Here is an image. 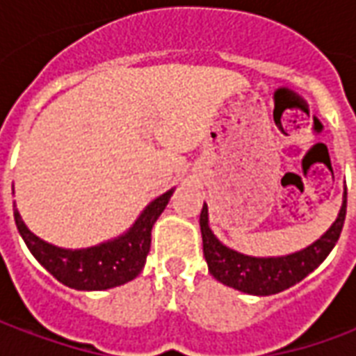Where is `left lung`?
<instances>
[{
    "label": "left lung",
    "mask_w": 356,
    "mask_h": 356,
    "mask_svg": "<svg viewBox=\"0 0 356 356\" xmlns=\"http://www.w3.org/2000/svg\"><path fill=\"white\" fill-rule=\"evenodd\" d=\"M345 211H347V191L343 193V206L339 209L336 223L314 244L298 254L284 255V257H250L229 250L213 236V232L208 227V206L204 204L200 213V229L204 257L208 261L209 273L219 282L252 296L278 293L303 280L328 257L343 229Z\"/></svg>",
    "instance_id": "left-lung-1"
}]
</instances>
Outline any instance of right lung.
<instances>
[{
    "mask_svg": "<svg viewBox=\"0 0 356 356\" xmlns=\"http://www.w3.org/2000/svg\"><path fill=\"white\" fill-rule=\"evenodd\" d=\"M171 194L173 191L158 196L140 213L139 219L124 236L88 250L72 252L43 242L34 232L28 231L17 208H15V223L22 240L26 242L28 250L58 282L76 290H108L120 284L129 282L143 270L150 252L152 225L165 209Z\"/></svg>",
    "mask_w": 356,
    "mask_h": 356,
    "instance_id": "1",
    "label": "right lung"
}]
</instances>
